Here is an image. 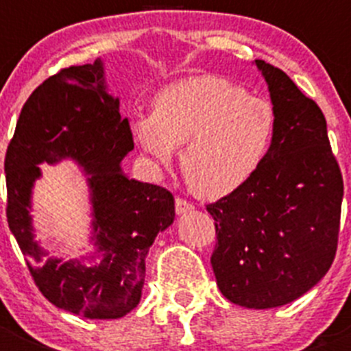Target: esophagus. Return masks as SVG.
I'll use <instances>...</instances> for the list:
<instances>
[{"label":"esophagus","instance_id":"34e87169","mask_svg":"<svg viewBox=\"0 0 351 351\" xmlns=\"http://www.w3.org/2000/svg\"><path fill=\"white\" fill-rule=\"evenodd\" d=\"M175 208H176V214H186V212H192L193 210V204H190L186 198L182 197H176L175 198Z\"/></svg>","mask_w":351,"mask_h":351}]
</instances>
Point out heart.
<instances>
[{
	"instance_id": "1",
	"label": "heart",
	"mask_w": 351,
	"mask_h": 351,
	"mask_svg": "<svg viewBox=\"0 0 351 351\" xmlns=\"http://www.w3.org/2000/svg\"><path fill=\"white\" fill-rule=\"evenodd\" d=\"M277 117L267 100L219 76H193L158 91L153 113L130 132L154 166H168L182 146L190 189L221 198L253 178L270 151Z\"/></svg>"
}]
</instances>
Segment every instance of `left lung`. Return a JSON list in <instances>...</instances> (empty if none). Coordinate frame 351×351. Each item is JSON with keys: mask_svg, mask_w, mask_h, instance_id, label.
Here are the masks:
<instances>
[{"mask_svg": "<svg viewBox=\"0 0 351 351\" xmlns=\"http://www.w3.org/2000/svg\"><path fill=\"white\" fill-rule=\"evenodd\" d=\"M277 125L253 178L207 205L219 290L232 304L270 309L299 299L326 275L338 247L343 176L326 119L278 67L256 59Z\"/></svg>", "mask_w": 351, "mask_h": 351, "instance_id": "8db88e82", "label": "left lung"}]
</instances>
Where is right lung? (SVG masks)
<instances>
[{
    "mask_svg": "<svg viewBox=\"0 0 351 351\" xmlns=\"http://www.w3.org/2000/svg\"><path fill=\"white\" fill-rule=\"evenodd\" d=\"M134 149L129 120L108 95L101 61L69 66L38 84L25 101L5 156L6 219L42 295L59 309L90 319H117L137 307L146 254L175 219L171 192L122 175ZM71 155L92 176L98 265L49 257L33 241L27 207L36 165Z\"/></svg>",
    "mask_w": 351,
    "mask_h": 351,
    "instance_id": "obj_1",
    "label": "right lung"
}]
</instances>
